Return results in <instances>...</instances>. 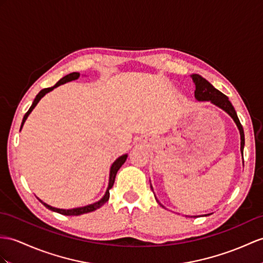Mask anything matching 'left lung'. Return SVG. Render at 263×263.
<instances>
[{
  "label": "left lung",
  "instance_id": "1",
  "mask_svg": "<svg viewBox=\"0 0 263 263\" xmlns=\"http://www.w3.org/2000/svg\"><path fill=\"white\" fill-rule=\"evenodd\" d=\"M191 78H192V80H193L194 85H195V92L194 93H195V98L197 100H200V101H209L210 100L217 107H220L221 109L227 111L230 116L233 118V120L235 121V124H236V126H238L239 130H240L241 152L243 155V147H245V133H243V128H242V125L238 118V115H236L234 108H233L231 102H230L229 98L226 95L217 90L216 88H214L206 79H204L203 77L198 76V74H192ZM193 217H196V216H193Z\"/></svg>",
  "mask_w": 263,
  "mask_h": 263
}]
</instances>
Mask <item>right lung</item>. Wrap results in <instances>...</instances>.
<instances>
[{"label":"right lung","mask_w":263,"mask_h":263,"mask_svg":"<svg viewBox=\"0 0 263 263\" xmlns=\"http://www.w3.org/2000/svg\"><path fill=\"white\" fill-rule=\"evenodd\" d=\"M79 76H80V73H79V72H72V73H69V74H67V76L63 77L62 79H60L59 81H58L53 87H50V88H44V89H42V90H41L39 93L36 95V97H35V99L33 100V104H32V106L30 107V109L27 111V114L24 115L23 120H22L21 128H22V126H23V124H24V121L27 120V118H28V116L30 115V112H31L32 110H33V108L36 106L37 102L40 101V99L43 97L44 95L48 93V92H49V91H51V90H53V89H54L55 87H58V86L63 85V83H66V82H68V81H71V80L78 79V78H79ZM126 158H127V155L120 156V157H119V158H117L116 161L114 162V164L111 165V168H110V175H109V184H108V189H107V191H106V194L104 195V197H102L101 200H100V201H98V202L92 203V204H90V205L82 206V208H76V209H71V210H62V209H57V208L50 206V205H48V204H46L44 202H42L41 200H39V201H40V202L43 204V205L46 206L47 209H49V210H51V211H53V212L63 214V215H81V214H85V213L92 212V211L99 209L101 205H104V204H105L108 200H109V190L112 187V185H114V183H115V177H116L117 172H118V170L121 167V165H123V164L126 162Z\"/></svg>","instance_id":"obj_1"}]
</instances>
